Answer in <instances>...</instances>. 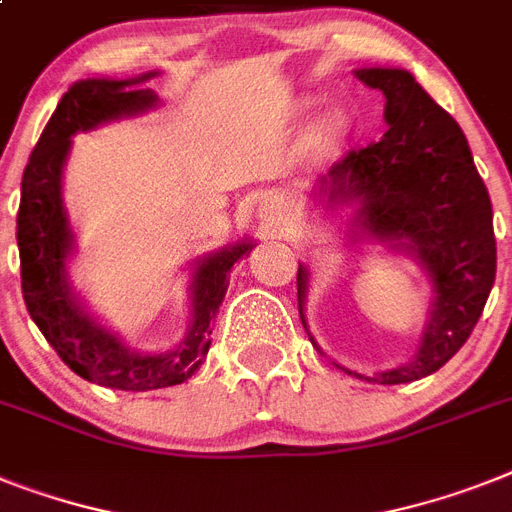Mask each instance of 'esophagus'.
I'll list each match as a JSON object with an SVG mask.
<instances>
[{
	"label": "esophagus",
	"mask_w": 512,
	"mask_h": 512,
	"mask_svg": "<svg viewBox=\"0 0 512 512\" xmlns=\"http://www.w3.org/2000/svg\"><path fill=\"white\" fill-rule=\"evenodd\" d=\"M259 219L266 230H280L282 225V206L274 198H266L259 206Z\"/></svg>",
	"instance_id": "obj_1"
}]
</instances>
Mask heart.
<instances>
[{
  "label": "heart",
  "mask_w": 512,
  "mask_h": 512,
  "mask_svg": "<svg viewBox=\"0 0 512 512\" xmlns=\"http://www.w3.org/2000/svg\"><path fill=\"white\" fill-rule=\"evenodd\" d=\"M340 130H342L340 117H327V120H324L322 133L327 135V138H335V135H340Z\"/></svg>",
  "instance_id": "1"
}]
</instances>
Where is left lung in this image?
<instances>
[{
    "instance_id": "8db88e82",
    "label": "left lung",
    "mask_w": 512,
    "mask_h": 512,
    "mask_svg": "<svg viewBox=\"0 0 512 512\" xmlns=\"http://www.w3.org/2000/svg\"><path fill=\"white\" fill-rule=\"evenodd\" d=\"M356 78L384 94L387 133L366 149L350 151L308 196L324 214L350 209L353 246L382 243L411 256L432 295L408 361L374 377L335 366L366 382L405 384L442 369L479 322L497 272L492 201L460 125L408 70L358 67ZM308 282V266L298 264V308L316 345L306 324Z\"/></svg>"
}]
</instances>
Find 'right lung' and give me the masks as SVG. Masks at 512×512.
<instances>
[{"mask_svg": "<svg viewBox=\"0 0 512 512\" xmlns=\"http://www.w3.org/2000/svg\"><path fill=\"white\" fill-rule=\"evenodd\" d=\"M156 75L159 70L125 80L86 78L73 83L46 122L20 183L18 248L28 314L78 377L125 392L162 390L196 374L209 353L211 329L225 301L232 266L256 246L251 238L235 240L190 264L188 332L170 350L130 348L91 314L75 290L70 261L78 243L62 196L73 135L151 112L159 96L143 86Z\"/></svg>", "mask_w": 512, "mask_h": 512, "instance_id": "right-lung-1", "label": "right lung"}]
</instances>
